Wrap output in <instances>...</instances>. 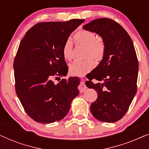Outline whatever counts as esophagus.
Wrapping results in <instances>:
<instances>
[{
	"instance_id": "1",
	"label": "esophagus",
	"mask_w": 149,
	"mask_h": 149,
	"mask_svg": "<svg viewBox=\"0 0 149 149\" xmlns=\"http://www.w3.org/2000/svg\"><path fill=\"white\" fill-rule=\"evenodd\" d=\"M87 87L86 85H85L84 82L81 83V84L79 85V91H80V93L84 92V91H85V90L87 89Z\"/></svg>"
}]
</instances>
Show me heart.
<instances>
[{"label":"heart","instance_id":"b5f03b06","mask_svg":"<svg viewBox=\"0 0 149 149\" xmlns=\"http://www.w3.org/2000/svg\"><path fill=\"white\" fill-rule=\"evenodd\" d=\"M74 38L77 43L87 47L86 57H89L85 60H76L69 65L70 74L75 76H83L92 70L95 66V60H100L103 58L105 52V45L100 39H97L96 34L87 30H80L74 35ZM73 44L70 38L67 39L63 45L62 55L65 60H71L72 58Z\"/></svg>","mask_w":149,"mask_h":149}]
</instances>
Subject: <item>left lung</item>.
<instances>
[{
  "label": "left lung",
  "mask_w": 149,
  "mask_h": 149,
  "mask_svg": "<svg viewBox=\"0 0 149 149\" xmlns=\"http://www.w3.org/2000/svg\"><path fill=\"white\" fill-rule=\"evenodd\" d=\"M83 28L100 36L105 45L102 60L85 83L97 93L91 112L99 121L116 122L127 113L137 91L138 62L133 42L120 24L109 18L93 20Z\"/></svg>",
  "instance_id": "8db88e82"
}]
</instances>
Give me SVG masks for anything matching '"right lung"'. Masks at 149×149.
Masks as SVG:
<instances>
[{"mask_svg":"<svg viewBox=\"0 0 149 149\" xmlns=\"http://www.w3.org/2000/svg\"><path fill=\"white\" fill-rule=\"evenodd\" d=\"M84 19L41 22L26 32L14 60L15 91L30 117L40 123L62 120L79 94L80 79L66 76L62 47ZM59 81V80H58Z\"/></svg>","mask_w":149,"mask_h":149,"instance_id":"add662e5","label":"right lung"}]
</instances>
